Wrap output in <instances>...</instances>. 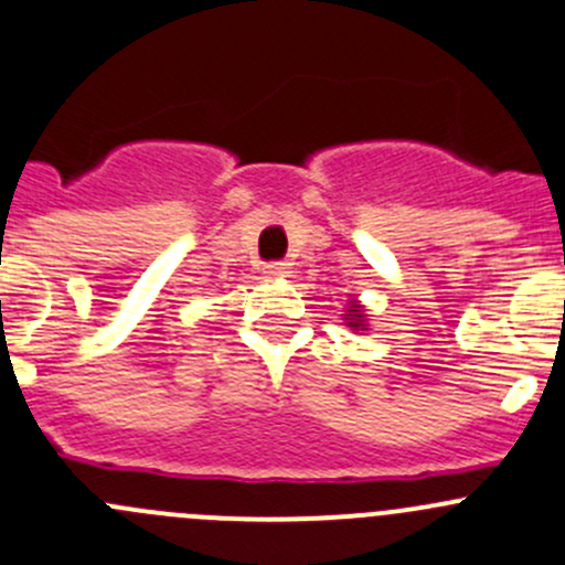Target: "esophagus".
Listing matches in <instances>:
<instances>
[{"label":"esophagus","instance_id":"1","mask_svg":"<svg viewBox=\"0 0 565 565\" xmlns=\"http://www.w3.org/2000/svg\"><path fill=\"white\" fill-rule=\"evenodd\" d=\"M262 273H265V278H287L292 273V267L287 262H270V265L262 267Z\"/></svg>","mask_w":565,"mask_h":565}]
</instances>
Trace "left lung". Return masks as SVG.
I'll return each instance as SVG.
<instances>
[{
  "label": "left lung",
  "mask_w": 565,
  "mask_h": 565,
  "mask_svg": "<svg viewBox=\"0 0 565 565\" xmlns=\"http://www.w3.org/2000/svg\"><path fill=\"white\" fill-rule=\"evenodd\" d=\"M342 320H344V326L350 328V331H355V333H366L370 331V315H366V309L364 306H361V300H355V298H350V303L344 306V315H342Z\"/></svg>",
  "instance_id": "8db88e82"
}]
</instances>
